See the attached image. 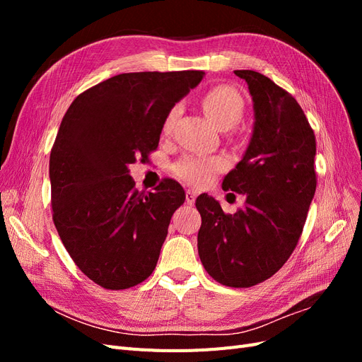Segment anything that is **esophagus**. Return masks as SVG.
I'll return each mask as SVG.
<instances>
[{"mask_svg": "<svg viewBox=\"0 0 362 362\" xmlns=\"http://www.w3.org/2000/svg\"><path fill=\"white\" fill-rule=\"evenodd\" d=\"M194 201H196V192L193 190L185 192V202H187V205H194Z\"/></svg>", "mask_w": 362, "mask_h": 362, "instance_id": "1", "label": "esophagus"}]
</instances>
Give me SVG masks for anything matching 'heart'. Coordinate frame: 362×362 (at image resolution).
<instances>
[{
  "mask_svg": "<svg viewBox=\"0 0 362 362\" xmlns=\"http://www.w3.org/2000/svg\"><path fill=\"white\" fill-rule=\"evenodd\" d=\"M204 112L208 119L221 129L233 128L243 115V101L240 95L229 86H217L206 92L202 100ZM180 113V105H173L163 122V133H170ZM226 166V160L221 156H196L189 154L175 163L173 172L193 185L210 184L217 173Z\"/></svg>",
  "mask_w": 362,
  "mask_h": 362,
  "instance_id": "obj_1",
  "label": "heart"
}]
</instances>
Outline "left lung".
<instances>
[{"label":"left lung","mask_w":362,"mask_h":362,"mask_svg":"<svg viewBox=\"0 0 362 362\" xmlns=\"http://www.w3.org/2000/svg\"><path fill=\"white\" fill-rule=\"evenodd\" d=\"M234 74L247 83L254 127L243 158L222 187L246 196V204L225 214L204 193L196 208L202 217V266L217 282L242 288L275 275L299 242L315 193V137L288 92L259 72Z\"/></svg>","instance_id":"obj_1"}]
</instances>
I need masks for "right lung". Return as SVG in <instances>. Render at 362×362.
<instances>
[{
	"instance_id": "obj_1",
	"label": "right lung",
	"mask_w": 362,
	"mask_h": 362,
	"mask_svg": "<svg viewBox=\"0 0 362 362\" xmlns=\"http://www.w3.org/2000/svg\"><path fill=\"white\" fill-rule=\"evenodd\" d=\"M204 75L119 74L76 96L63 116L49 157L52 218L75 264L98 286L124 290L154 272L185 193L173 180L139 193L128 166L157 149L168 112Z\"/></svg>"
}]
</instances>
